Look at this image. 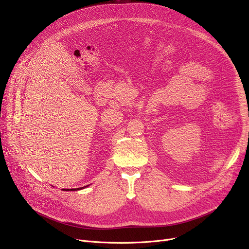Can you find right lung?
<instances>
[{
    "mask_svg": "<svg viewBox=\"0 0 249 249\" xmlns=\"http://www.w3.org/2000/svg\"><path fill=\"white\" fill-rule=\"evenodd\" d=\"M81 189H84V187L78 188V189H68V190H64V191H77V190H81Z\"/></svg>",
    "mask_w": 249,
    "mask_h": 249,
    "instance_id": "1",
    "label": "right lung"
}]
</instances>
